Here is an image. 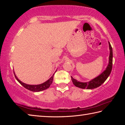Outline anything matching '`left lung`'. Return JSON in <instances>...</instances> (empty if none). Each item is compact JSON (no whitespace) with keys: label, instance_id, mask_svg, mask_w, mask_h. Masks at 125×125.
Returning a JSON list of instances; mask_svg holds the SVG:
<instances>
[{"label":"left lung","instance_id":"obj_1","mask_svg":"<svg viewBox=\"0 0 125 125\" xmlns=\"http://www.w3.org/2000/svg\"><path fill=\"white\" fill-rule=\"evenodd\" d=\"M109 45L110 50L109 63L107 67L106 68L105 70H104V71L102 73H101L100 75H98V77H95L88 82H80L74 79L72 77H71L73 83L75 86L82 89H93L99 87L101 84L104 83V82L107 79L109 75L110 74L112 70V67H113V49H112V47L109 42Z\"/></svg>","mask_w":125,"mask_h":125}]
</instances>
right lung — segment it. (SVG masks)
<instances>
[{"mask_svg": "<svg viewBox=\"0 0 125 125\" xmlns=\"http://www.w3.org/2000/svg\"><path fill=\"white\" fill-rule=\"evenodd\" d=\"M56 72H55L54 73H56ZM54 74L52 75V77H51L49 79L47 80V81L44 82V83H43L38 84V85H30V84H25L24 83H23V82H22L21 81H20V80L18 79V77H16L15 74V72H14V75H15V77L16 79L18 80L20 84H21V85L24 86V88L27 89H28L29 90L32 91V92H41V91L46 90V89H47V88H49L51 85V84H52V83L53 79Z\"/></svg>", "mask_w": 125, "mask_h": 125, "instance_id": "1", "label": "right lung"}]
</instances>
